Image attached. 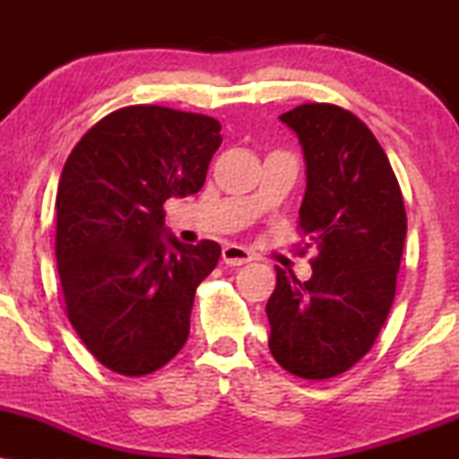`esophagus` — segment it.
<instances>
[{"label": "esophagus", "mask_w": 459, "mask_h": 459, "mask_svg": "<svg viewBox=\"0 0 459 459\" xmlns=\"http://www.w3.org/2000/svg\"><path fill=\"white\" fill-rule=\"evenodd\" d=\"M222 261L226 263V265H244V263L252 261V255L246 250V247L229 244L222 250Z\"/></svg>", "instance_id": "1"}]
</instances>
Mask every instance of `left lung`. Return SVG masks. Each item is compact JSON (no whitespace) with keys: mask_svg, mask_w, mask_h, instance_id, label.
Listing matches in <instances>:
<instances>
[{"mask_svg":"<svg viewBox=\"0 0 459 459\" xmlns=\"http://www.w3.org/2000/svg\"><path fill=\"white\" fill-rule=\"evenodd\" d=\"M307 160L299 255L313 247V276L299 282L276 267L267 299L270 351L304 380H328L371 350L393 307L403 255L402 187L386 152L358 116L304 103L281 116Z\"/></svg>","mask_w":459,"mask_h":459,"instance_id":"1","label":"left lung"}]
</instances>
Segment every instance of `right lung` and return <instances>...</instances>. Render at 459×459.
I'll list each match as a JSON object with an SVG mask.
<instances>
[{
	"label": "right lung",
	"mask_w": 459,
	"mask_h": 459,
	"mask_svg": "<svg viewBox=\"0 0 459 459\" xmlns=\"http://www.w3.org/2000/svg\"><path fill=\"white\" fill-rule=\"evenodd\" d=\"M212 116L129 105L83 134L56 196L65 310L86 350L120 376H149L189 334L196 287L220 261L212 239L163 237V203L203 187L222 144Z\"/></svg>",
	"instance_id": "add662e5"
}]
</instances>
